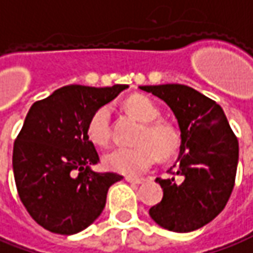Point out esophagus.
<instances>
[{"instance_id": "1", "label": "esophagus", "mask_w": 253, "mask_h": 253, "mask_svg": "<svg viewBox=\"0 0 253 253\" xmlns=\"http://www.w3.org/2000/svg\"><path fill=\"white\" fill-rule=\"evenodd\" d=\"M126 181H128V183H131V184H142V183L145 181V178H135V177L127 176L126 177Z\"/></svg>"}]
</instances>
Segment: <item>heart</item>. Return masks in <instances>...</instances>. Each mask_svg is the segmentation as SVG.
Here are the masks:
<instances>
[{"mask_svg": "<svg viewBox=\"0 0 253 253\" xmlns=\"http://www.w3.org/2000/svg\"><path fill=\"white\" fill-rule=\"evenodd\" d=\"M125 108L134 118L142 122V127L135 138V147H118L104 155L105 169L126 176H140L158 161L171 159L178 154L183 138L173 123L159 119L161 111L152 99L145 95H133L125 102ZM87 138L98 147H105L111 140V109L99 106L87 120Z\"/></svg>", "mask_w": 253, "mask_h": 253, "instance_id": "1", "label": "heart"}]
</instances>
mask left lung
<instances>
[{"instance_id":"obj_1","label":"left lung","mask_w":253,"mask_h":253,"mask_svg":"<svg viewBox=\"0 0 253 253\" xmlns=\"http://www.w3.org/2000/svg\"><path fill=\"white\" fill-rule=\"evenodd\" d=\"M140 88L169 105L183 138L178 161L170 169L173 177L156 178L163 198L149 209V216L170 231L198 230L227 205L235 184L238 140L216 101L191 87L161 84Z\"/></svg>"}]
</instances>
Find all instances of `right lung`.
I'll return each instance as SVG.
<instances>
[{
	"label": "right lung",
	"mask_w": 253,
	"mask_h": 253,
	"mask_svg": "<svg viewBox=\"0 0 253 253\" xmlns=\"http://www.w3.org/2000/svg\"><path fill=\"white\" fill-rule=\"evenodd\" d=\"M127 87L72 84L32 105L13 144L12 166L19 198L41 227L76 234L104 211L109 187L123 177L91 170L99 155L85 125Z\"/></svg>",
	"instance_id": "obj_1"
}]
</instances>
